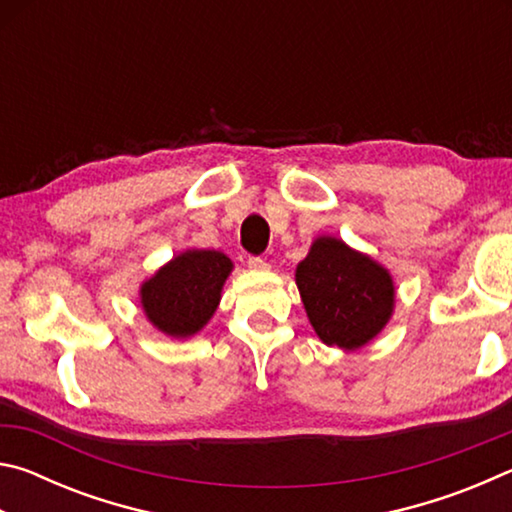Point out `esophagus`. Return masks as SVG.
<instances>
[{"mask_svg":"<svg viewBox=\"0 0 512 512\" xmlns=\"http://www.w3.org/2000/svg\"><path fill=\"white\" fill-rule=\"evenodd\" d=\"M246 264H248L250 271H264V268L268 266V264H266V259H264V257H259V255H250Z\"/></svg>","mask_w":512,"mask_h":512,"instance_id":"1","label":"esophagus"}]
</instances>
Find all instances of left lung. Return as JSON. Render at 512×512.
<instances>
[{"instance_id": "8db88e82", "label": "left lung", "mask_w": 512, "mask_h": 512, "mask_svg": "<svg viewBox=\"0 0 512 512\" xmlns=\"http://www.w3.org/2000/svg\"><path fill=\"white\" fill-rule=\"evenodd\" d=\"M296 282L311 325L327 345L357 350L391 318V275L334 237L314 241L298 264Z\"/></svg>"}]
</instances>
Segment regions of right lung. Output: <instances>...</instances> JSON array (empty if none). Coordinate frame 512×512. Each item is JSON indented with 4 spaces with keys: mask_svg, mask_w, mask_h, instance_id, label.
<instances>
[{
    "mask_svg": "<svg viewBox=\"0 0 512 512\" xmlns=\"http://www.w3.org/2000/svg\"><path fill=\"white\" fill-rule=\"evenodd\" d=\"M232 262L216 250H187L173 257L142 287V307L164 334L185 339L212 318Z\"/></svg>",
    "mask_w": 512,
    "mask_h": 512,
    "instance_id": "1",
    "label": "right lung"
}]
</instances>
